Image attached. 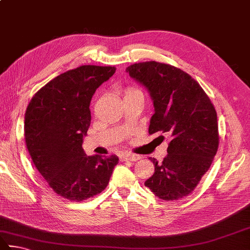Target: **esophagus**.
Instances as JSON below:
<instances>
[{
  "label": "esophagus",
  "instance_id": "1",
  "mask_svg": "<svg viewBox=\"0 0 250 250\" xmlns=\"http://www.w3.org/2000/svg\"><path fill=\"white\" fill-rule=\"evenodd\" d=\"M120 160L122 162L130 161V162H137L140 160L139 155H135V154H124V155L120 156Z\"/></svg>",
  "mask_w": 250,
  "mask_h": 250
}]
</instances>
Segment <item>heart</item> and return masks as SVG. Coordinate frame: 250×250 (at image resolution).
<instances>
[{"mask_svg": "<svg viewBox=\"0 0 250 250\" xmlns=\"http://www.w3.org/2000/svg\"><path fill=\"white\" fill-rule=\"evenodd\" d=\"M137 90H139V89H137V88H128L125 90V94H128V93H132V92H137Z\"/></svg>", "mask_w": 250, "mask_h": 250, "instance_id": "obj_1", "label": "heart"}]
</instances>
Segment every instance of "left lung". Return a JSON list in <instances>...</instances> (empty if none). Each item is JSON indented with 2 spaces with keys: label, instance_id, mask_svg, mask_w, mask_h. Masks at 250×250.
Returning a JSON list of instances; mask_svg holds the SVG:
<instances>
[{
  "label": "left lung",
  "instance_id": "left-lung-1",
  "mask_svg": "<svg viewBox=\"0 0 250 250\" xmlns=\"http://www.w3.org/2000/svg\"><path fill=\"white\" fill-rule=\"evenodd\" d=\"M126 72L152 97L155 112L148 133L168 140V154L162 163L149 157L155 171L145 187L162 200L187 197L210 168L219 147L215 108L198 82L178 67L147 61L134 63Z\"/></svg>",
  "mask_w": 250,
  "mask_h": 250
}]
</instances>
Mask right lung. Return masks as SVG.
Instances as JSON below:
<instances>
[{"label":"right lung","mask_w":250,"mask_h":250,"mask_svg":"<svg viewBox=\"0 0 250 250\" xmlns=\"http://www.w3.org/2000/svg\"><path fill=\"white\" fill-rule=\"evenodd\" d=\"M115 66L82 65L58 75L31 98L25 113L26 146L49 187L70 201H83L107 187L116 155L87 156L82 147L90 125L89 104Z\"/></svg>","instance_id":"add662e5"}]
</instances>
